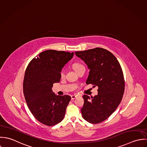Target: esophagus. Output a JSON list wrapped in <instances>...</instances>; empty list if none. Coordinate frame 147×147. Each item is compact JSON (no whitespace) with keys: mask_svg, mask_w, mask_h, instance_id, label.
Segmentation results:
<instances>
[{"mask_svg":"<svg viewBox=\"0 0 147 147\" xmlns=\"http://www.w3.org/2000/svg\"><path fill=\"white\" fill-rule=\"evenodd\" d=\"M77 96H78V95H72L71 96V99H72V100H73V99H76Z\"/></svg>","mask_w":147,"mask_h":147,"instance_id":"34e87169","label":"esophagus"}]
</instances>
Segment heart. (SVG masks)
<instances>
[{
  "label": "heart",
  "mask_w": 147,
  "mask_h": 147,
  "mask_svg": "<svg viewBox=\"0 0 147 147\" xmlns=\"http://www.w3.org/2000/svg\"><path fill=\"white\" fill-rule=\"evenodd\" d=\"M82 67H84V66H83L82 64H81V63H77V62L74 63L73 65V69L75 70L76 71H78L80 69H81V68ZM59 75H60V77H63L64 76L65 73H64V71H63V70H61V71L60 73H59Z\"/></svg>",
  "instance_id": "obj_1"
}]
</instances>
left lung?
<instances>
[{"instance_id": "left-lung-1", "label": "left lung", "mask_w": 147, "mask_h": 147, "mask_svg": "<svg viewBox=\"0 0 147 147\" xmlns=\"http://www.w3.org/2000/svg\"><path fill=\"white\" fill-rule=\"evenodd\" d=\"M75 54L90 69L86 84L98 87L97 95L91 98L83 95L82 117L90 123H99L115 111L122 99L125 82L121 67L113 53L103 48L76 52Z\"/></svg>"}]
</instances>
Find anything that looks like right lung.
I'll return each mask as SVG.
<instances>
[{
    "mask_svg": "<svg viewBox=\"0 0 147 147\" xmlns=\"http://www.w3.org/2000/svg\"><path fill=\"white\" fill-rule=\"evenodd\" d=\"M74 53L47 50L32 59L25 72L23 92L31 113L48 126L61 122L71 99L69 95H56L52 88L58 83L59 73Z\"/></svg>",
    "mask_w": 147,
    "mask_h": 147,
    "instance_id": "obj_1",
    "label": "right lung"
}]
</instances>
